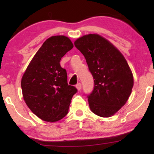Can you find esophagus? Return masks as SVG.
<instances>
[{"label": "esophagus", "instance_id": "obj_1", "mask_svg": "<svg viewBox=\"0 0 154 154\" xmlns=\"http://www.w3.org/2000/svg\"><path fill=\"white\" fill-rule=\"evenodd\" d=\"M75 88H77L78 90H81V88H82L81 84L80 83H77L76 85H75Z\"/></svg>", "mask_w": 154, "mask_h": 154}]
</instances>
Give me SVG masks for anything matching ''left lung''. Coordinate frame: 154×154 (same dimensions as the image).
I'll return each instance as SVG.
<instances>
[{
  "label": "left lung",
  "mask_w": 154,
  "mask_h": 154,
  "mask_svg": "<svg viewBox=\"0 0 154 154\" xmlns=\"http://www.w3.org/2000/svg\"><path fill=\"white\" fill-rule=\"evenodd\" d=\"M83 54L94 79L87 96L94 113L110 117L124 106L131 94L134 81L127 61L109 41L98 34H88L75 41Z\"/></svg>",
  "instance_id": "left-lung-1"
}]
</instances>
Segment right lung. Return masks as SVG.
Returning a JSON list of instances; mask_svg holds the SVG:
<instances>
[{
	"mask_svg": "<svg viewBox=\"0 0 154 154\" xmlns=\"http://www.w3.org/2000/svg\"><path fill=\"white\" fill-rule=\"evenodd\" d=\"M71 40L64 35L52 36L44 42L23 75V97L31 111L48 122L62 119L69 111L74 86L67 83L66 69L60 60L73 48Z\"/></svg>",
	"mask_w": 154,
	"mask_h": 154,
	"instance_id": "add662e5",
	"label": "right lung"
}]
</instances>
